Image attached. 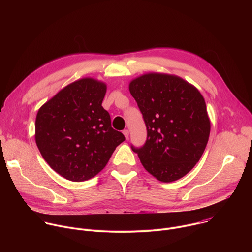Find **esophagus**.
<instances>
[{
    "label": "esophagus",
    "instance_id": "obj_1",
    "mask_svg": "<svg viewBox=\"0 0 252 252\" xmlns=\"http://www.w3.org/2000/svg\"><path fill=\"white\" fill-rule=\"evenodd\" d=\"M123 133H124V135H125L126 139H127V138H128V134H129L128 129H124V130H123Z\"/></svg>",
    "mask_w": 252,
    "mask_h": 252
}]
</instances>
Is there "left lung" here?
Instances as JSON below:
<instances>
[{"mask_svg": "<svg viewBox=\"0 0 252 252\" xmlns=\"http://www.w3.org/2000/svg\"><path fill=\"white\" fill-rule=\"evenodd\" d=\"M146 123L145 145L131 150L159 182L171 183L188 174L207 145L210 121L200 92L174 75L149 73L128 86Z\"/></svg>", "mask_w": 252, "mask_h": 252, "instance_id": "left-lung-1", "label": "left lung"}]
</instances>
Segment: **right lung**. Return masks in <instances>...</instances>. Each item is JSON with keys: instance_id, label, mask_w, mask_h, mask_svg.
Instances as JSON below:
<instances>
[{"instance_id": "obj_1", "label": "right lung", "mask_w": 252, "mask_h": 252, "mask_svg": "<svg viewBox=\"0 0 252 252\" xmlns=\"http://www.w3.org/2000/svg\"><path fill=\"white\" fill-rule=\"evenodd\" d=\"M106 85L83 78L44 103L35 118L34 138L48 164L71 182L95 176L126 139L114 129L101 102Z\"/></svg>"}]
</instances>
